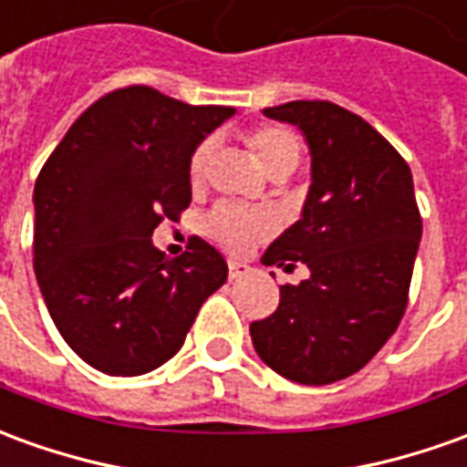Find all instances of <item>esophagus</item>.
Instances as JSON below:
<instances>
[{
  "label": "esophagus",
  "instance_id": "esophagus-1",
  "mask_svg": "<svg viewBox=\"0 0 467 467\" xmlns=\"http://www.w3.org/2000/svg\"><path fill=\"white\" fill-rule=\"evenodd\" d=\"M227 270H230V280H240L250 273V265H244V263H234L233 260V263L227 265Z\"/></svg>",
  "mask_w": 467,
  "mask_h": 467
}]
</instances>
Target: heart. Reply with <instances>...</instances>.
Wrapping results in <instances>:
<instances>
[{
  "instance_id": "obj_1",
  "label": "heart",
  "mask_w": 467,
  "mask_h": 467,
  "mask_svg": "<svg viewBox=\"0 0 467 467\" xmlns=\"http://www.w3.org/2000/svg\"><path fill=\"white\" fill-rule=\"evenodd\" d=\"M244 143L255 154L257 164L265 169L267 174H290L301 161V143L296 133L283 126H263L244 136ZM212 159V141H202L189 159V182L197 187L207 177V166ZM207 233L212 240L227 247L230 253H244L257 240H265L275 233V220L265 212L247 210L240 204L223 202L217 204L207 217Z\"/></svg>"
}]
</instances>
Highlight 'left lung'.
<instances>
[{
  "label": "left lung",
  "instance_id": "obj_1",
  "mask_svg": "<svg viewBox=\"0 0 467 467\" xmlns=\"http://www.w3.org/2000/svg\"><path fill=\"white\" fill-rule=\"evenodd\" d=\"M298 126L311 149L301 220L263 255L308 278L280 285L275 313L250 324L257 357L298 384L347 379L397 331L407 308L422 217L412 171L392 143L328 100L263 110Z\"/></svg>",
  "mask_w": 467,
  "mask_h": 467
}]
</instances>
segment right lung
<instances>
[{
  "mask_svg": "<svg viewBox=\"0 0 467 467\" xmlns=\"http://www.w3.org/2000/svg\"><path fill=\"white\" fill-rule=\"evenodd\" d=\"M230 106H189L119 88L75 120L35 182V275L78 357L139 377L177 354L202 303L227 280L202 237L166 260L151 243L192 202L189 159Z\"/></svg>",
  "mask_w": 467,
  "mask_h": 467,
  "instance_id": "1",
  "label": "right lung"
}]
</instances>
